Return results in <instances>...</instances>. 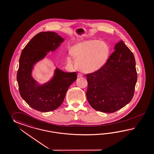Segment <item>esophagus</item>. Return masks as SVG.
<instances>
[{
	"label": "esophagus",
	"mask_w": 154,
	"mask_h": 154,
	"mask_svg": "<svg viewBox=\"0 0 154 154\" xmlns=\"http://www.w3.org/2000/svg\"><path fill=\"white\" fill-rule=\"evenodd\" d=\"M77 76H78V77H79V78H81V77H82L83 75L82 73H79Z\"/></svg>",
	"instance_id": "1"
}]
</instances>
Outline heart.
<instances>
[{
	"label": "heart",
	"instance_id": "heart-1",
	"mask_svg": "<svg viewBox=\"0 0 154 154\" xmlns=\"http://www.w3.org/2000/svg\"><path fill=\"white\" fill-rule=\"evenodd\" d=\"M110 47L106 42L90 39L79 42L72 47L71 53L76 60V65L81 71L94 72L104 66L109 58ZM67 62L72 63L69 57Z\"/></svg>",
	"mask_w": 154,
	"mask_h": 154
}]
</instances>
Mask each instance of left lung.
Masks as SVG:
<instances>
[{"mask_svg":"<svg viewBox=\"0 0 154 154\" xmlns=\"http://www.w3.org/2000/svg\"><path fill=\"white\" fill-rule=\"evenodd\" d=\"M114 49L103 67L86 75L87 101L102 112H116L131 101L137 79L131 51L121 40Z\"/></svg>","mask_w":154,"mask_h":154,"instance_id":"obj_1","label":"left lung"}]
</instances>
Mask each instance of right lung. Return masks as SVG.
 I'll use <instances>...</instances> for the list:
<instances>
[{"label":"right lung","instance_id":"add662e5","mask_svg":"<svg viewBox=\"0 0 154 154\" xmlns=\"http://www.w3.org/2000/svg\"><path fill=\"white\" fill-rule=\"evenodd\" d=\"M64 39L53 32L36 34L23 49L19 58L17 79L19 93L32 108L43 112L58 109L63 101L68 88L77 79L76 72H64L56 68L48 82L41 84L32 76L34 66L48 52L56 51Z\"/></svg>","mask_w":154,"mask_h":154}]
</instances>
